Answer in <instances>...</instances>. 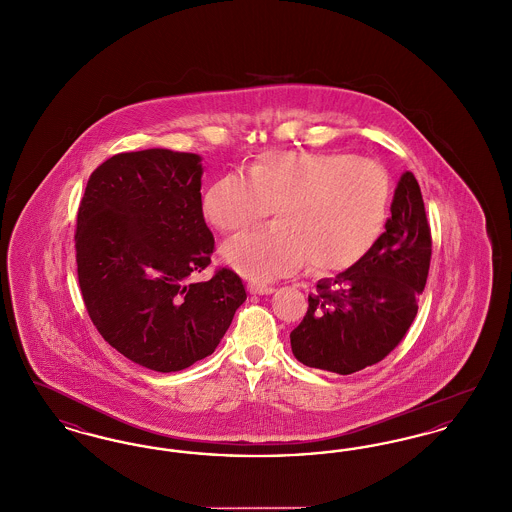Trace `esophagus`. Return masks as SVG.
I'll return each mask as SVG.
<instances>
[{
  "mask_svg": "<svg viewBox=\"0 0 512 512\" xmlns=\"http://www.w3.org/2000/svg\"><path fill=\"white\" fill-rule=\"evenodd\" d=\"M247 290H249V293H255V295H270L274 292L272 286H265V284H249Z\"/></svg>",
  "mask_w": 512,
  "mask_h": 512,
  "instance_id": "1",
  "label": "esophagus"
}]
</instances>
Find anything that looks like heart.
<instances>
[{
	"instance_id": "obj_1",
	"label": "heart",
	"mask_w": 512,
	"mask_h": 512,
	"mask_svg": "<svg viewBox=\"0 0 512 512\" xmlns=\"http://www.w3.org/2000/svg\"><path fill=\"white\" fill-rule=\"evenodd\" d=\"M228 172L203 195V211L224 234L276 213V224L222 245L228 267L253 282L290 276L307 261L317 272L359 263L388 217V172L347 153L270 151L249 171Z\"/></svg>"
}]
</instances>
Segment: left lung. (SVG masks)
<instances>
[{
    "label": "left lung",
    "mask_w": 512,
    "mask_h": 512,
    "mask_svg": "<svg viewBox=\"0 0 512 512\" xmlns=\"http://www.w3.org/2000/svg\"><path fill=\"white\" fill-rule=\"evenodd\" d=\"M386 232L365 257L336 278L318 280L309 309L290 334L303 365L353 374L380 363L411 328L424 292L432 236L420 186L403 172Z\"/></svg>",
    "instance_id": "8db88e82"
}]
</instances>
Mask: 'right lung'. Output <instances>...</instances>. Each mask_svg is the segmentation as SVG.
<instances>
[{"instance_id": "right-lung-1", "label": "right lung", "mask_w": 512, "mask_h": 512, "mask_svg": "<svg viewBox=\"0 0 512 512\" xmlns=\"http://www.w3.org/2000/svg\"><path fill=\"white\" fill-rule=\"evenodd\" d=\"M201 157L171 149L119 153L92 172L76 219L84 305L103 340L136 365L176 372L211 355L245 301L242 278L211 263Z\"/></svg>"}]
</instances>
